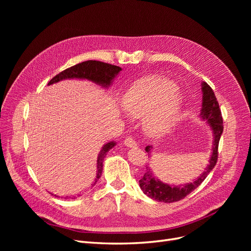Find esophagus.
I'll list each match as a JSON object with an SVG mask.
<instances>
[{
	"mask_svg": "<svg viewBox=\"0 0 251 251\" xmlns=\"http://www.w3.org/2000/svg\"><path fill=\"white\" fill-rule=\"evenodd\" d=\"M124 144L128 148H136V146H137L136 141L132 137H126L124 139Z\"/></svg>",
	"mask_w": 251,
	"mask_h": 251,
	"instance_id": "1",
	"label": "esophagus"
}]
</instances>
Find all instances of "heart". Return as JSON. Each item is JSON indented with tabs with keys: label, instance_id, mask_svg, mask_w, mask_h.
<instances>
[{
	"label": "heart",
	"instance_id": "1",
	"mask_svg": "<svg viewBox=\"0 0 251 251\" xmlns=\"http://www.w3.org/2000/svg\"><path fill=\"white\" fill-rule=\"evenodd\" d=\"M182 97L174 82L161 77H149L131 86L123 97L124 111L143 117V126L151 136H161L172 127L179 115Z\"/></svg>",
	"mask_w": 251,
	"mask_h": 251
}]
</instances>
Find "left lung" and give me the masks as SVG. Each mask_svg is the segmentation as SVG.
Wrapping results in <instances>:
<instances>
[{
    "label": "left lung",
    "mask_w": 251,
    "mask_h": 251,
    "mask_svg": "<svg viewBox=\"0 0 251 251\" xmlns=\"http://www.w3.org/2000/svg\"><path fill=\"white\" fill-rule=\"evenodd\" d=\"M202 108L201 111V116L203 120L209 124L214 133V143H213V152L210 153L209 164L203 171V173L197 178L195 181L180 186H170L153 177L150 167H147V172L139 180V186L149 197L151 200L161 202H175L183 200L194 189L199 187L203 180L207 177L210 171H212L218 161V148L221 135L223 133V118L222 113L219 107L218 100L215 96V92L206 82H202ZM151 146L146 148V151L151 153Z\"/></svg>",
    "instance_id": "1"
}]
</instances>
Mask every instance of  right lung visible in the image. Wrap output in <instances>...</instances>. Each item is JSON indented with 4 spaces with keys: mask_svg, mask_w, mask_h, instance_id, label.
Here are the masks:
<instances>
[{
    "mask_svg": "<svg viewBox=\"0 0 251 251\" xmlns=\"http://www.w3.org/2000/svg\"><path fill=\"white\" fill-rule=\"evenodd\" d=\"M122 69L120 67H118V66H115V65H111V64L100 62V61L89 60V61L79 63L75 66H72V67L57 74L54 78L50 79L48 85L59 82L60 80H63V79L77 78V79H87V80H90L97 84L108 87L109 85H111L113 79L116 77V75ZM115 146L116 143L114 141L108 142L107 144H104L102 150L100 151V153L99 154V157H98L97 178L95 183L92 184L94 186L101 175L102 162L105 154H107V152L111 149H113ZM65 199H68V196H66Z\"/></svg>",
    "mask_w": 251,
    "mask_h": 251,
    "instance_id": "obj_1",
    "label": "right lung"
}]
</instances>
